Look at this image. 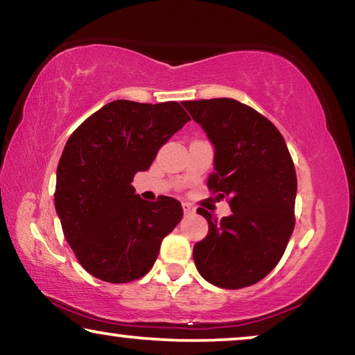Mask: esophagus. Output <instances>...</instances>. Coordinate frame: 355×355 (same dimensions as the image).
Listing matches in <instances>:
<instances>
[{
    "mask_svg": "<svg viewBox=\"0 0 355 355\" xmlns=\"http://www.w3.org/2000/svg\"><path fill=\"white\" fill-rule=\"evenodd\" d=\"M182 207H183L184 216H191V214L194 212V207L191 206V204H188V202H183Z\"/></svg>",
    "mask_w": 355,
    "mask_h": 355,
    "instance_id": "obj_1",
    "label": "esophagus"
}]
</instances>
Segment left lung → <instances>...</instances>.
I'll return each instance as SVG.
<instances>
[{"label":"left lung","mask_w":355,"mask_h":355,"mask_svg":"<svg viewBox=\"0 0 355 355\" xmlns=\"http://www.w3.org/2000/svg\"><path fill=\"white\" fill-rule=\"evenodd\" d=\"M214 146L207 187L230 198L232 214L209 223L193 259L204 279L238 289L261 282L282 259L294 228L297 180L286 143L273 123L232 98L182 103Z\"/></svg>","instance_id":"8db88e82"}]
</instances>
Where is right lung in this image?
<instances>
[{"instance_id":"1","label":"right lung","mask_w":355,"mask_h":355,"mask_svg":"<svg viewBox=\"0 0 355 355\" xmlns=\"http://www.w3.org/2000/svg\"><path fill=\"white\" fill-rule=\"evenodd\" d=\"M188 121L177 101L117 99L67 139L58 164L54 207L69 246L93 277L127 283L153 268L183 209L168 196L144 201L132 182Z\"/></svg>"}]
</instances>
